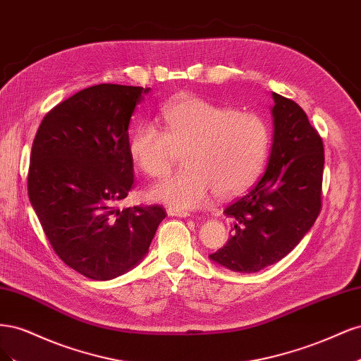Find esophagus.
<instances>
[{"instance_id":"obj_1","label":"esophagus","mask_w":361,"mask_h":361,"mask_svg":"<svg viewBox=\"0 0 361 361\" xmlns=\"http://www.w3.org/2000/svg\"><path fill=\"white\" fill-rule=\"evenodd\" d=\"M167 214H169L170 216H180V218H187V216H190V212H187V211H180V209H174V207H169V209H167Z\"/></svg>"}]
</instances>
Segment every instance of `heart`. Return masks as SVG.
Masks as SVG:
<instances>
[{
	"label": "heart",
	"mask_w": 361,
	"mask_h": 361,
	"mask_svg": "<svg viewBox=\"0 0 361 361\" xmlns=\"http://www.w3.org/2000/svg\"><path fill=\"white\" fill-rule=\"evenodd\" d=\"M164 130L140 123L129 152L141 171L162 178L183 154L185 169L150 190L152 200L174 209H199L218 197H233L264 170L271 133L259 114L235 111L195 96L178 97L162 108Z\"/></svg>",
	"instance_id": "obj_1"
}]
</instances>
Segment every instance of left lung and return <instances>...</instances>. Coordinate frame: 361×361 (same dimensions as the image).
Segmentation results:
<instances>
[{"mask_svg":"<svg viewBox=\"0 0 361 361\" xmlns=\"http://www.w3.org/2000/svg\"><path fill=\"white\" fill-rule=\"evenodd\" d=\"M274 118L267 171L224 214L232 236L209 257L235 272H257L300 244L321 212L324 145L302 108L272 93Z\"/></svg>","mask_w":361,"mask_h":361,"instance_id":"1","label":"left lung"}]
</instances>
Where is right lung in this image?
I'll return each mask as SVG.
<instances>
[{
	"mask_svg": "<svg viewBox=\"0 0 361 361\" xmlns=\"http://www.w3.org/2000/svg\"><path fill=\"white\" fill-rule=\"evenodd\" d=\"M150 89L99 84L43 117L32 141L28 197L57 256L92 280H111L149 251L166 209H117L134 188L129 120Z\"/></svg>",
	"mask_w": 361,
	"mask_h": 361,
	"instance_id": "1",
	"label": "right lung"
}]
</instances>
